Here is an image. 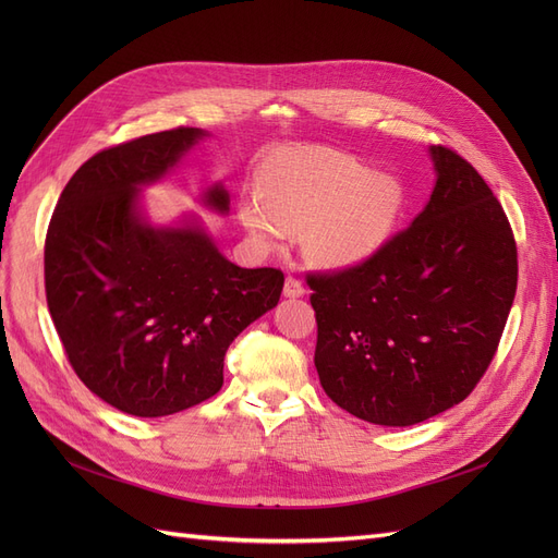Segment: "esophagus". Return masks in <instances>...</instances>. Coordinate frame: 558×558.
Returning a JSON list of instances; mask_svg holds the SVG:
<instances>
[{"mask_svg": "<svg viewBox=\"0 0 558 558\" xmlns=\"http://www.w3.org/2000/svg\"><path fill=\"white\" fill-rule=\"evenodd\" d=\"M283 295L286 298H302V295H305V283H302L298 277L289 275V277H286V283H283Z\"/></svg>", "mask_w": 558, "mask_h": 558, "instance_id": "1", "label": "esophagus"}]
</instances>
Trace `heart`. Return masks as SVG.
<instances>
[{"label": "heart", "instance_id": "heart-1", "mask_svg": "<svg viewBox=\"0 0 558 558\" xmlns=\"http://www.w3.org/2000/svg\"><path fill=\"white\" fill-rule=\"evenodd\" d=\"M265 197L240 205L256 240L275 244L305 228V251L320 265L361 263L388 240L402 207L393 177L369 174L365 165L330 148L283 150L267 165Z\"/></svg>", "mask_w": 558, "mask_h": 558}]
</instances>
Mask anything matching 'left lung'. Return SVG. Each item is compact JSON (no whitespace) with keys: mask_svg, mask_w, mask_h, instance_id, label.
<instances>
[{"mask_svg":"<svg viewBox=\"0 0 558 558\" xmlns=\"http://www.w3.org/2000/svg\"><path fill=\"white\" fill-rule=\"evenodd\" d=\"M426 209L373 256L307 272L326 396L369 424L412 426L465 400L492 365L517 293V242L480 172L430 148Z\"/></svg>","mask_w":558,"mask_h":558,"instance_id":"obj_1","label":"left lung"}]
</instances>
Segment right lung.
I'll return each instance as SVG.
<instances>
[{
	"mask_svg": "<svg viewBox=\"0 0 558 558\" xmlns=\"http://www.w3.org/2000/svg\"><path fill=\"white\" fill-rule=\"evenodd\" d=\"M174 128L99 150L64 185L44 244L46 302L76 377L111 408L167 416L223 386L226 351L272 310L283 272L244 269L197 228L154 230L134 214L199 137ZM207 202L228 209L214 185Z\"/></svg>",
	"mask_w": 558,
	"mask_h": 558,
	"instance_id": "obj_1",
	"label": "right lung"
}]
</instances>
